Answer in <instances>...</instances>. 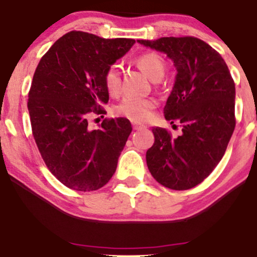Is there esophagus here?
<instances>
[{"label": "esophagus", "instance_id": "esophagus-1", "mask_svg": "<svg viewBox=\"0 0 257 257\" xmlns=\"http://www.w3.org/2000/svg\"><path fill=\"white\" fill-rule=\"evenodd\" d=\"M133 128H134V131H139V129H142V128H146L145 125L142 124H139V123H133Z\"/></svg>", "mask_w": 257, "mask_h": 257}]
</instances>
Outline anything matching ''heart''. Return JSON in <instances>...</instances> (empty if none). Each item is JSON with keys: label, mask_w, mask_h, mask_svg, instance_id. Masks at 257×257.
Returning <instances> with one entry per match:
<instances>
[{"label": "heart", "mask_w": 257, "mask_h": 257, "mask_svg": "<svg viewBox=\"0 0 257 257\" xmlns=\"http://www.w3.org/2000/svg\"><path fill=\"white\" fill-rule=\"evenodd\" d=\"M135 63L152 80H160L166 71L165 59L155 52H145L135 59ZM104 85L111 95H117L121 90V71L117 64L110 65L104 72ZM157 106V100L152 97L126 96L116 105L115 111L118 115L134 122H144L151 116L152 110Z\"/></svg>", "instance_id": "heart-1"}]
</instances>
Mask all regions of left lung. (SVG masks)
I'll return each mask as SVG.
<instances>
[{
	"instance_id": "obj_1",
	"label": "left lung",
	"mask_w": 257,
	"mask_h": 257,
	"mask_svg": "<svg viewBox=\"0 0 257 257\" xmlns=\"http://www.w3.org/2000/svg\"><path fill=\"white\" fill-rule=\"evenodd\" d=\"M138 42L173 60L178 73L164 113L183 126L178 138L153 126L155 141L146 153L148 170L162 186L188 190L209 177L226 151L236 125L235 83L220 54L200 39Z\"/></svg>"
}]
</instances>
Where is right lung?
<instances>
[{"label": "right lung", "instance_id": "obj_1", "mask_svg": "<svg viewBox=\"0 0 257 257\" xmlns=\"http://www.w3.org/2000/svg\"><path fill=\"white\" fill-rule=\"evenodd\" d=\"M134 39H104L86 32L63 35L42 56L28 92L32 133L52 174L71 190L90 192L115 173L133 131L129 119L104 117L109 92L104 72L124 56Z\"/></svg>", "mask_w": 257, "mask_h": 257}]
</instances>
